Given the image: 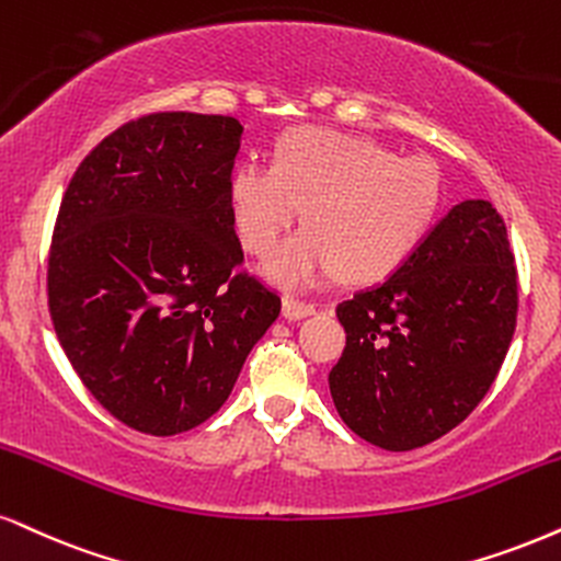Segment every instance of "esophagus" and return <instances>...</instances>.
<instances>
[{
  "label": "esophagus",
  "instance_id": "esophagus-1",
  "mask_svg": "<svg viewBox=\"0 0 561 561\" xmlns=\"http://www.w3.org/2000/svg\"><path fill=\"white\" fill-rule=\"evenodd\" d=\"M309 314H314V304L299 301L294 299V296H286V299H283V317H286V320H304V317Z\"/></svg>",
  "mask_w": 561,
  "mask_h": 561
}]
</instances>
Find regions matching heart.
I'll use <instances>...</instances> for the list:
<instances>
[{"instance_id": "obj_1", "label": "heart", "mask_w": 561, "mask_h": 561, "mask_svg": "<svg viewBox=\"0 0 561 561\" xmlns=\"http://www.w3.org/2000/svg\"><path fill=\"white\" fill-rule=\"evenodd\" d=\"M439 171L424 156L328 127H301L275 161H241L228 179V207L241 244L267 254L299 218L307 228L275 249L262 273L288 291L330 275L369 283L411 257L439 210Z\"/></svg>"}]
</instances>
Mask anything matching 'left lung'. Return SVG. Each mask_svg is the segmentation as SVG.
Listing matches in <instances>:
<instances>
[{
    "label": "left lung",
    "mask_w": 561,
    "mask_h": 561,
    "mask_svg": "<svg viewBox=\"0 0 561 561\" xmlns=\"http://www.w3.org/2000/svg\"><path fill=\"white\" fill-rule=\"evenodd\" d=\"M330 396L351 432L405 453L468 419L515 333L517 270L486 199L455 205L379 286L337 304Z\"/></svg>",
    "instance_id": "1"
}]
</instances>
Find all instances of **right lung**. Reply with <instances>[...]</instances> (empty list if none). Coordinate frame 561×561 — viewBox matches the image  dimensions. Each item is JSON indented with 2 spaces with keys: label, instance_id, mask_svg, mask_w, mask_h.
<instances>
[{
  "label": "right lung",
  "instance_id": "1",
  "mask_svg": "<svg viewBox=\"0 0 561 561\" xmlns=\"http://www.w3.org/2000/svg\"><path fill=\"white\" fill-rule=\"evenodd\" d=\"M244 127L127 122L75 171L48 252V312L82 385L122 424L190 432L231 396L280 299L239 273L228 179Z\"/></svg>",
  "mask_w": 561,
  "mask_h": 561
}]
</instances>
